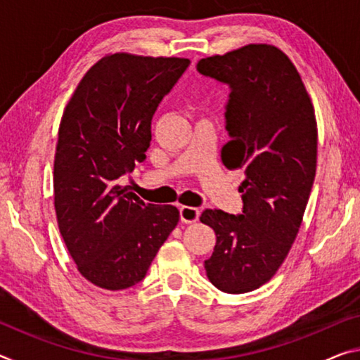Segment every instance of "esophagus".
I'll return each mask as SVG.
<instances>
[{
    "mask_svg": "<svg viewBox=\"0 0 360 360\" xmlns=\"http://www.w3.org/2000/svg\"><path fill=\"white\" fill-rule=\"evenodd\" d=\"M179 217H181V222H184V224L197 222L200 217V211L197 208H192V206H181Z\"/></svg>",
    "mask_w": 360,
    "mask_h": 360,
    "instance_id": "esophagus-1",
    "label": "esophagus"
}]
</instances>
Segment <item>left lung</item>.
I'll use <instances>...</instances> for the list:
<instances>
[{"label":"left lung","mask_w":360,"mask_h":360,"mask_svg":"<svg viewBox=\"0 0 360 360\" xmlns=\"http://www.w3.org/2000/svg\"><path fill=\"white\" fill-rule=\"evenodd\" d=\"M197 71L229 85L222 162L246 174L241 214L202 212L217 238L205 270L219 290L245 294L270 281L302 225L318 160L314 108L295 66L275 46L202 58Z\"/></svg>","instance_id":"8db88e82"}]
</instances>
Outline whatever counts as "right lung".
Here are the masks:
<instances>
[{
  "mask_svg": "<svg viewBox=\"0 0 360 360\" xmlns=\"http://www.w3.org/2000/svg\"><path fill=\"white\" fill-rule=\"evenodd\" d=\"M188 65L112 53L85 72L66 105L53 162L57 221L77 270L98 288L143 281L178 225V208L144 203L117 181L146 158L152 117Z\"/></svg>",
  "mask_w": 360,
  "mask_h": 360,
  "instance_id": "add662e5",
  "label": "right lung"
}]
</instances>
